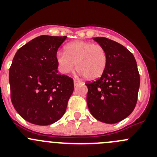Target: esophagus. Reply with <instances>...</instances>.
<instances>
[{
	"instance_id": "esophagus-1",
	"label": "esophagus",
	"mask_w": 157,
	"mask_h": 157,
	"mask_svg": "<svg viewBox=\"0 0 157 157\" xmlns=\"http://www.w3.org/2000/svg\"><path fill=\"white\" fill-rule=\"evenodd\" d=\"M78 84H80L79 82H78L77 80H74V86H78Z\"/></svg>"
}]
</instances>
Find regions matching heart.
Masks as SVG:
<instances>
[{
    "label": "heart",
    "instance_id": "b5f03b06",
    "mask_svg": "<svg viewBox=\"0 0 157 157\" xmlns=\"http://www.w3.org/2000/svg\"><path fill=\"white\" fill-rule=\"evenodd\" d=\"M58 69L62 74L71 73L75 69L87 80L101 77L106 69L108 55L102 45L90 41H76L64 47V52L56 55Z\"/></svg>",
    "mask_w": 157,
    "mask_h": 157
}]
</instances>
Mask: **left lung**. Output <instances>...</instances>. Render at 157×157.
I'll list each match as a JSON object with an SVG mask.
<instances>
[{
  "instance_id": "8db88e82",
  "label": "left lung",
  "mask_w": 157,
  "mask_h": 157,
  "mask_svg": "<svg viewBox=\"0 0 157 157\" xmlns=\"http://www.w3.org/2000/svg\"><path fill=\"white\" fill-rule=\"evenodd\" d=\"M105 48L106 69L100 78L87 82L89 110L95 119L116 123L130 116L136 106L140 75L135 58L126 47L106 37H94Z\"/></svg>"
}]
</instances>
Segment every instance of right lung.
<instances>
[{
  "mask_svg": "<svg viewBox=\"0 0 157 157\" xmlns=\"http://www.w3.org/2000/svg\"><path fill=\"white\" fill-rule=\"evenodd\" d=\"M66 36L41 35L16 52L9 69L11 100L21 117L50 125L63 116L74 90L71 78L58 73L56 55Z\"/></svg>",
  "mask_w": 157,
  "mask_h": 157,
  "instance_id": "1",
  "label": "right lung"
}]
</instances>
